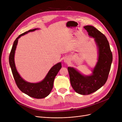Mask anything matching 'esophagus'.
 Returning a JSON list of instances; mask_svg holds the SVG:
<instances>
[{
	"label": "esophagus",
	"instance_id": "1",
	"mask_svg": "<svg viewBox=\"0 0 122 122\" xmlns=\"http://www.w3.org/2000/svg\"><path fill=\"white\" fill-rule=\"evenodd\" d=\"M65 62H68V61H67V60H65Z\"/></svg>",
	"mask_w": 122,
	"mask_h": 122
}]
</instances>
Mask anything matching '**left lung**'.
<instances>
[{
  "instance_id": "8db88e82",
  "label": "left lung",
  "mask_w": 122,
  "mask_h": 122,
  "mask_svg": "<svg viewBox=\"0 0 122 122\" xmlns=\"http://www.w3.org/2000/svg\"><path fill=\"white\" fill-rule=\"evenodd\" d=\"M84 28L88 35L94 38L98 47V60L91 76H84L76 69L68 67L71 84L74 91L79 94L88 95L99 89L106 82L109 73L113 56L106 37L92 25Z\"/></svg>"
}]
</instances>
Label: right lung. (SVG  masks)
Wrapping results in <instances>:
<instances>
[{
  "label": "right lung",
  "instance_id": "1",
  "mask_svg": "<svg viewBox=\"0 0 122 122\" xmlns=\"http://www.w3.org/2000/svg\"><path fill=\"white\" fill-rule=\"evenodd\" d=\"M36 29L30 30L19 35L14 41L9 55V64L13 76L16 84L19 89L23 92L31 97L41 99L46 97L49 94L53 88L54 79L57 73L61 68V63H58L53 66L49 70L46 78L41 81L38 83H30L24 81L18 74L14 63V55L19 38L33 31Z\"/></svg>",
  "mask_w": 122,
  "mask_h": 122
}]
</instances>
